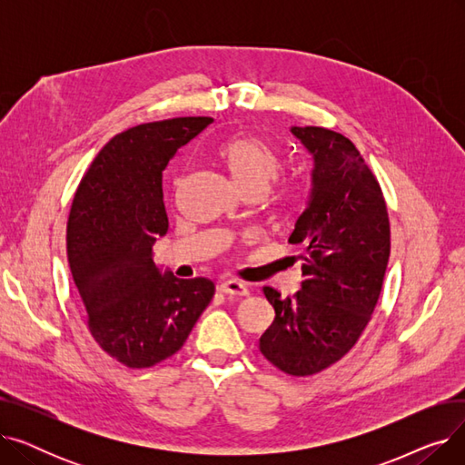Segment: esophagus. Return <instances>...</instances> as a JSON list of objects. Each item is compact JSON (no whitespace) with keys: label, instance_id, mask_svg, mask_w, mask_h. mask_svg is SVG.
<instances>
[{"label":"esophagus","instance_id":"1","mask_svg":"<svg viewBox=\"0 0 465 465\" xmlns=\"http://www.w3.org/2000/svg\"><path fill=\"white\" fill-rule=\"evenodd\" d=\"M218 290L223 292V294H226V296H249V288L242 284V282H239V281H224V282H220V286H218Z\"/></svg>","mask_w":465,"mask_h":465}]
</instances>
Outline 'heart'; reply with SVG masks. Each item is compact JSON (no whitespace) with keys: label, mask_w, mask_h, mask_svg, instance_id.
I'll return each instance as SVG.
<instances>
[{"label":"heart","mask_w":465,"mask_h":465,"mask_svg":"<svg viewBox=\"0 0 465 465\" xmlns=\"http://www.w3.org/2000/svg\"><path fill=\"white\" fill-rule=\"evenodd\" d=\"M220 158L230 167L233 179L242 190H265L281 169V158L270 143L254 135H235L220 144ZM294 195V188L282 184L277 192V200L288 203Z\"/></svg>","instance_id":"obj_1"}]
</instances>
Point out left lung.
Listing matches in <instances>:
<instances>
[{
	"label": "left lung",
	"mask_w": 465,
	"mask_h": 465,
	"mask_svg": "<svg viewBox=\"0 0 465 465\" xmlns=\"http://www.w3.org/2000/svg\"><path fill=\"white\" fill-rule=\"evenodd\" d=\"M312 154L311 195L292 245L305 247L302 290L263 294L275 321L260 352L281 371L307 377L343 358L368 326L390 256V223L379 181L351 139L319 126H292Z\"/></svg>",
	"instance_id": "left-lung-1"
}]
</instances>
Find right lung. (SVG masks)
I'll list each match as a JSON object with an SVG mask.
<instances>
[{
    "mask_svg": "<svg viewBox=\"0 0 465 465\" xmlns=\"http://www.w3.org/2000/svg\"><path fill=\"white\" fill-rule=\"evenodd\" d=\"M211 116L139 124L114 135L84 173L67 220V260L86 324L132 370L173 356L214 296L209 279H177L153 260L165 235L162 173Z\"/></svg>",
    "mask_w": 465,
    "mask_h": 465,
    "instance_id": "obj_1",
    "label": "right lung"
}]
</instances>
